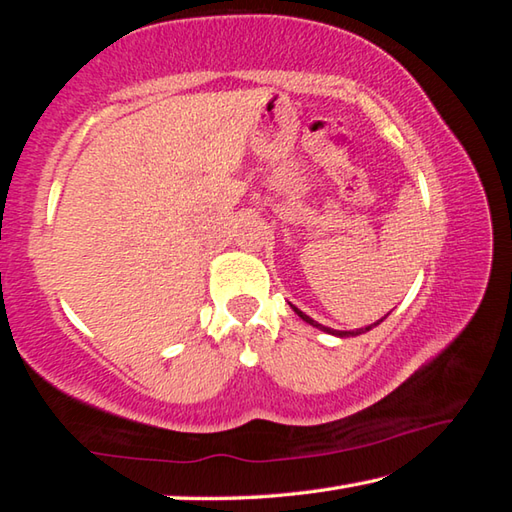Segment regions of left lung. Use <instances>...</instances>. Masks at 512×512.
<instances>
[{
	"mask_svg": "<svg viewBox=\"0 0 512 512\" xmlns=\"http://www.w3.org/2000/svg\"><path fill=\"white\" fill-rule=\"evenodd\" d=\"M293 307V305H291ZM293 311H296V314L302 318V320H305V323H309V325H314V327H318V329H323V332H327V334H334V336H341V339H345V336H359V334H363V332H368V329H372V327H377L379 323H381V320H384V318H381V320H377V323H372V325H368V327H361V329H352V332H339V329H329V327H323V325H320V323H316V320L314 318H309L307 314H302V311L298 309V307H293Z\"/></svg>",
	"mask_w": 512,
	"mask_h": 512,
	"instance_id": "obj_1",
	"label": "left lung"
}]
</instances>
